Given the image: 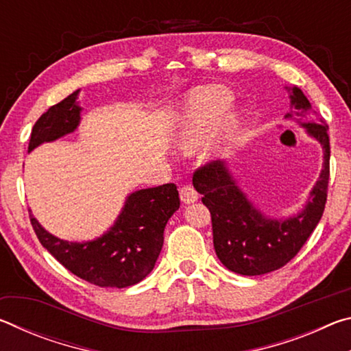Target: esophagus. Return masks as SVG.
Returning <instances> with one entry per match:
<instances>
[{
	"label": "esophagus",
	"mask_w": 351,
	"mask_h": 351,
	"mask_svg": "<svg viewBox=\"0 0 351 351\" xmlns=\"http://www.w3.org/2000/svg\"><path fill=\"white\" fill-rule=\"evenodd\" d=\"M180 198L186 204L195 203L198 199V192L192 186H184L180 189Z\"/></svg>",
	"instance_id": "esophagus-1"
}]
</instances>
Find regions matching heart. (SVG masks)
<instances>
[{"mask_svg":"<svg viewBox=\"0 0 351 351\" xmlns=\"http://www.w3.org/2000/svg\"><path fill=\"white\" fill-rule=\"evenodd\" d=\"M234 102V94L219 85L201 86L192 91L184 102L176 117V139L184 148H193L206 138L229 106ZM237 127V117L228 114L219 123L223 136L230 134Z\"/></svg>","mask_w":351,"mask_h":351,"instance_id":"obj_1","label":"heart"}]
</instances>
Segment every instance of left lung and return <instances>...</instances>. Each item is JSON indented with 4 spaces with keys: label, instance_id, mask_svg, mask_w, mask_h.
Segmentation results:
<instances>
[{
    "label": "left lung",
    "instance_id": "8db88e82",
    "mask_svg": "<svg viewBox=\"0 0 351 351\" xmlns=\"http://www.w3.org/2000/svg\"><path fill=\"white\" fill-rule=\"evenodd\" d=\"M293 108L287 119H295L324 148V169L311 198L299 215L278 221L254 209L235 186L221 161L207 162L193 173V187L203 195V204L212 218L213 247L229 271L241 276H261L282 268L293 260L322 218L330 180L328 125L311 108L299 88L291 93Z\"/></svg>",
    "mask_w": 351,
    "mask_h": 351
}]
</instances>
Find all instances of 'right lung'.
<instances>
[{"instance_id":"obj_1","label":"right lung","mask_w":351,"mask_h":351,"mask_svg":"<svg viewBox=\"0 0 351 351\" xmlns=\"http://www.w3.org/2000/svg\"><path fill=\"white\" fill-rule=\"evenodd\" d=\"M77 94L79 90L40 116L32 128L27 152L74 132L80 121ZM178 209L180 195L175 184L138 190L130 195L108 232L86 243L57 239L32 215L29 217L43 247L74 276L102 288H127L139 283L154 268L162 249L165 224Z\"/></svg>"}]
</instances>
